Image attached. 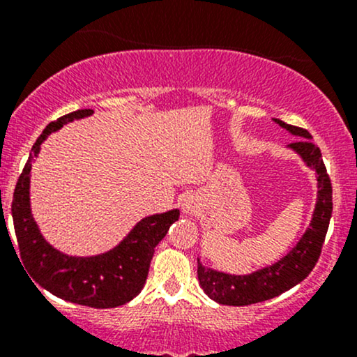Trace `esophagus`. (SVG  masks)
Masks as SVG:
<instances>
[{
    "label": "esophagus",
    "instance_id": "34e87169",
    "mask_svg": "<svg viewBox=\"0 0 357 357\" xmlns=\"http://www.w3.org/2000/svg\"><path fill=\"white\" fill-rule=\"evenodd\" d=\"M183 211H184V213L195 211V204H192V202H184V203H183Z\"/></svg>",
    "mask_w": 357,
    "mask_h": 357
}]
</instances>
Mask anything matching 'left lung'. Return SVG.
I'll return each mask as SVG.
<instances>
[{"instance_id":"8db88e82","label":"left lung","mask_w":357,"mask_h":357,"mask_svg":"<svg viewBox=\"0 0 357 357\" xmlns=\"http://www.w3.org/2000/svg\"><path fill=\"white\" fill-rule=\"evenodd\" d=\"M275 122L280 127L302 137L292 142L289 147L304 159L309 167L317 174V203L307 231L298 240V243L290 250L277 264L257 270L250 275H230V273L216 272V270L203 267L198 258V280L208 297L223 305H250L257 302L268 301L289 289L301 284L312 272L321 257L324 240L329 228L331 215H333V184L324 166L321 149L314 144L309 132L302 127Z\"/></svg>"}]
</instances>
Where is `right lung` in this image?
I'll list each match as a JSON object with an SVG mask.
<instances>
[{"instance_id": "right-lung-1", "label": "right lung", "mask_w": 357, "mask_h": 357, "mask_svg": "<svg viewBox=\"0 0 357 357\" xmlns=\"http://www.w3.org/2000/svg\"><path fill=\"white\" fill-rule=\"evenodd\" d=\"M92 112V109L75 110L45 127L16 183L11 215L18 240V257L35 284L73 304L110 309L124 305L141 292L155 245L165 238L171 225L178 221L179 210L141 220L116 248L102 255L68 257L45 241L30 210V171L33 159L48 134L73 119L89 117Z\"/></svg>"}]
</instances>
